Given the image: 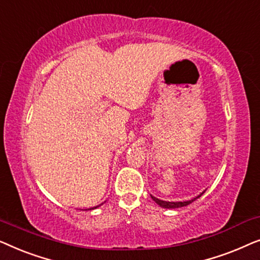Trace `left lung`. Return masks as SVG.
Here are the masks:
<instances>
[{"instance_id": "8db88e82", "label": "left lung", "mask_w": 260, "mask_h": 260, "mask_svg": "<svg viewBox=\"0 0 260 260\" xmlns=\"http://www.w3.org/2000/svg\"><path fill=\"white\" fill-rule=\"evenodd\" d=\"M204 193H205V191H202V193H201L200 195H198L197 198L191 199V200H188V201H183V202H169V201H163V200H159V199H157V198L152 197V195H151V198H152V200H154V201L156 202V204L159 205V206H161V207H163V208H179V207H183V206H188L189 204H191V202L195 201V200H197V199L200 198L201 195L204 194Z\"/></svg>"}]
</instances>
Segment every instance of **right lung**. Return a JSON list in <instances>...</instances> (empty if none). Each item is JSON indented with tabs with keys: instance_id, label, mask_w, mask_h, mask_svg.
<instances>
[{
	"instance_id": "obj_1",
	"label": "right lung",
	"mask_w": 260,
	"mask_h": 260,
	"mask_svg": "<svg viewBox=\"0 0 260 260\" xmlns=\"http://www.w3.org/2000/svg\"><path fill=\"white\" fill-rule=\"evenodd\" d=\"M97 207H99V206H95V207H93V208H97ZM93 208H90V209H93Z\"/></svg>"
}]
</instances>
